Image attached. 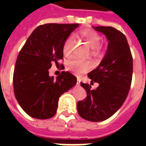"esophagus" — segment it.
I'll return each mask as SVG.
<instances>
[{"instance_id": "1", "label": "esophagus", "mask_w": 146, "mask_h": 146, "mask_svg": "<svg viewBox=\"0 0 146 146\" xmlns=\"http://www.w3.org/2000/svg\"><path fill=\"white\" fill-rule=\"evenodd\" d=\"M76 84H77V85H80V80H79V78H77V83Z\"/></svg>"}]
</instances>
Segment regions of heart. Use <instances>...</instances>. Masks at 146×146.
Wrapping results in <instances>:
<instances>
[{
	"label": "heart",
	"instance_id": "heart-1",
	"mask_svg": "<svg viewBox=\"0 0 146 146\" xmlns=\"http://www.w3.org/2000/svg\"><path fill=\"white\" fill-rule=\"evenodd\" d=\"M80 36L84 40L91 48V54L93 56L98 57L101 54L100 42L101 37L98 33L94 30H84L80 32ZM72 45H73V38L69 37L64 43L62 46V51L66 57H70L72 54ZM92 64L89 61L81 60L79 58H73L70 60L66 65V69L70 72H73L76 74L86 73L92 69Z\"/></svg>",
	"mask_w": 146,
	"mask_h": 146
}]
</instances>
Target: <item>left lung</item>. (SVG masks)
Masks as SVG:
<instances>
[{
	"mask_svg": "<svg viewBox=\"0 0 146 146\" xmlns=\"http://www.w3.org/2000/svg\"><path fill=\"white\" fill-rule=\"evenodd\" d=\"M108 40L105 56L97 68L88 74L95 90L80 83L87 98L78 102L77 111L84 119L100 122L110 118L122 106L128 95L133 73V58L124 34L112 27H92Z\"/></svg>",
	"mask_w": 146,
	"mask_h": 146,
	"instance_id": "obj_1",
	"label": "left lung"
}]
</instances>
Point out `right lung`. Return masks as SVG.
I'll return each mask as SVG.
<instances>
[{
  "mask_svg": "<svg viewBox=\"0 0 146 146\" xmlns=\"http://www.w3.org/2000/svg\"><path fill=\"white\" fill-rule=\"evenodd\" d=\"M79 24L48 23L36 27L21 49L15 62L13 87L21 108L33 118L45 119L56 113L61 95L76 85L70 72L49 76L52 62L63 58L62 46Z\"/></svg>",
  "mask_w": 146,
  "mask_h": 146,
  "instance_id": "obj_1",
  "label": "right lung"
}]
</instances>
